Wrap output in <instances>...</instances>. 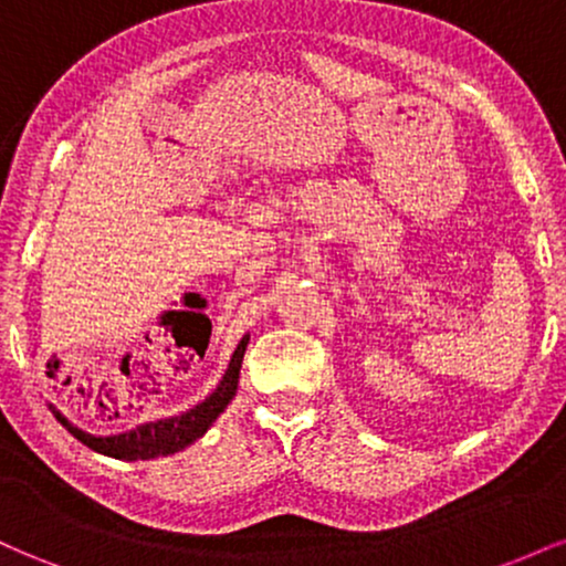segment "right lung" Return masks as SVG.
Wrapping results in <instances>:
<instances>
[{
    "label": "right lung",
    "mask_w": 566,
    "mask_h": 566,
    "mask_svg": "<svg viewBox=\"0 0 566 566\" xmlns=\"http://www.w3.org/2000/svg\"><path fill=\"white\" fill-rule=\"evenodd\" d=\"M247 343H250V335H244L242 340H239L237 350L231 354L229 367H226V375L216 386V391L205 396V401H199L197 407L186 409V412L180 415H172V418L148 420V423H140L122 433H112V437H95V433H87L82 431V428H76L74 423H69L53 405H50V409H53L55 418L66 426L71 437L80 439L84 447H90V450L108 454V458L151 460L161 458V454H175L186 450L188 444H193L199 437H205L207 428L216 423L218 415L223 412V409L229 407V401L237 396L239 369H242Z\"/></svg>",
    "instance_id": "1"
}]
</instances>
